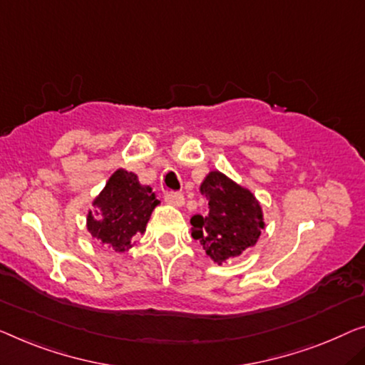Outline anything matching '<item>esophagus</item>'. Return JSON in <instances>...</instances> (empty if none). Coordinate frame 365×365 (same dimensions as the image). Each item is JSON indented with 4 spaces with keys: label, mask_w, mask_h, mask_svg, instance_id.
<instances>
[{
    "label": "esophagus",
    "mask_w": 365,
    "mask_h": 365,
    "mask_svg": "<svg viewBox=\"0 0 365 365\" xmlns=\"http://www.w3.org/2000/svg\"><path fill=\"white\" fill-rule=\"evenodd\" d=\"M164 198H165L167 203H170L173 206H182L185 203L183 195L178 193V192H165Z\"/></svg>",
    "instance_id": "obj_1"
}]
</instances>
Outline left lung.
<instances>
[{"label":"left lung","mask_w":365,"mask_h":365,"mask_svg":"<svg viewBox=\"0 0 365 365\" xmlns=\"http://www.w3.org/2000/svg\"><path fill=\"white\" fill-rule=\"evenodd\" d=\"M200 192L208 201V213L190 220L192 236L215 262L241 255L257 242L264 230L262 208L249 190L221 172H210Z\"/></svg>","instance_id":"left-lung-1"}]
</instances>
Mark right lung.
Listing matches in <instances>:
<instances>
[{
    "label": "right lung",
    "instance_id": "right-lung-1",
    "mask_svg": "<svg viewBox=\"0 0 365 365\" xmlns=\"http://www.w3.org/2000/svg\"><path fill=\"white\" fill-rule=\"evenodd\" d=\"M159 205L150 187L140 185L138 175L119 168L93 201L95 213L88 215V231L114 251L124 252L134 237L145 231L152 210Z\"/></svg>",
    "mask_w": 365,
    "mask_h": 365
}]
</instances>
